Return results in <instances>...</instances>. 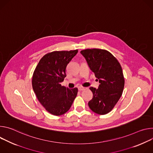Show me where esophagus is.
<instances>
[{"label": "esophagus", "mask_w": 153, "mask_h": 153, "mask_svg": "<svg viewBox=\"0 0 153 153\" xmlns=\"http://www.w3.org/2000/svg\"><path fill=\"white\" fill-rule=\"evenodd\" d=\"M84 89H85V88L82 87V86L78 87V90H79V91H83V90H84Z\"/></svg>", "instance_id": "esophagus-1"}]
</instances>
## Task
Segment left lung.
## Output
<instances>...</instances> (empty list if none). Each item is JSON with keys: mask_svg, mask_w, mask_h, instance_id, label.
I'll use <instances>...</instances> for the list:
<instances>
[{"mask_svg": "<svg viewBox=\"0 0 153 153\" xmlns=\"http://www.w3.org/2000/svg\"><path fill=\"white\" fill-rule=\"evenodd\" d=\"M81 53L86 58L100 83L98 89L89 88L93 98L88 105L96 114H106L112 110L123 93L125 79L121 65L106 50L86 49L81 50Z\"/></svg>", "mask_w": 153, "mask_h": 153, "instance_id": "1", "label": "left lung"}]
</instances>
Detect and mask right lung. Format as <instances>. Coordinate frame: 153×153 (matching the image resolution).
<instances>
[{"instance_id":"1","label":"right lung","mask_w":153,"mask_h":153,"mask_svg":"<svg viewBox=\"0 0 153 153\" xmlns=\"http://www.w3.org/2000/svg\"><path fill=\"white\" fill-rule=\"evenodd\" d=\"M77 53L78 50L48 53L40 59L33 72V91L40 103L51 114H65L77 95L76 88L69 89L61 84L66 76L67 64Z\"/></svg>"}]
</instances>
